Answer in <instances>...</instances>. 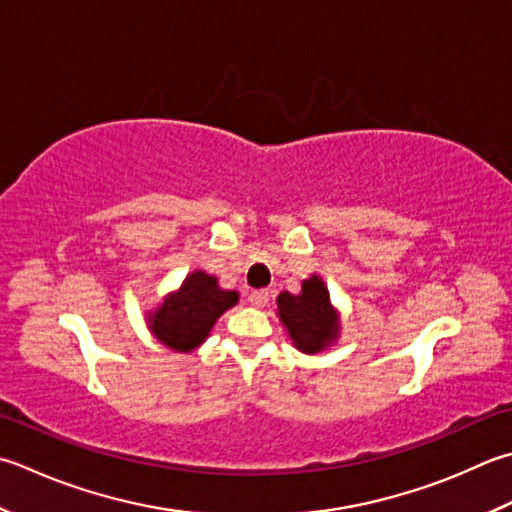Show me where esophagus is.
Wrapping results in <instances>:
<instances>
[{"label": "esophagus", "mask_w": 512, "mask_h": 512, "mask_svg": "<svg viewBox=\"0 0 512 512\" xmlns=\"http://www.w3.org/2000/svg\"><path fill=\"white\" fill-rule=\"evenodd\" d=\"M268 299H270L268 290H253V293L248 295V302L257 308H264L268 304Z\"/></svg>", "instance_id": "obj_1"}]
</instances>
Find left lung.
<instances>
[{"mask_svg":"<svg viewBox=\"0 0 512 512\" xmlns=\"http://www.w3.org/2000/svg\"><path fill=\"white\" fill-rule=\"evenodd\" d=\"M277 306L290 339L304 353L313 355L317 350H324L339 333L337 315L330 306V295L317 275L306 279L299 295H279Z\"/></svg>","mask_w":512,"mask_h":512,"instance_id":"obj_1","label":"left lung"}]
</instances>
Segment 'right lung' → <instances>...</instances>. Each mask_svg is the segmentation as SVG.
Returning <instances> with one entry per match:
<instances>
[{
  "instance_id": "1",
  "label": "right lung",
  "mask_w": 512,
  "mask_h": 512,
  "mask_svg": "<svg viewBox=\"0 0 512 512\" xmlns=\"http://www.w3.org/2000/svg\"><path fill=\"white\" fill-rule=\"evenodd\" d=\"M237 299V290H222L215 277L197 270L155 310L148 319L150 330L168 348L190 353L204 342L217 317L235 306Z\"/></svg>"
}]
</instances>
